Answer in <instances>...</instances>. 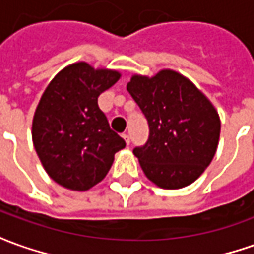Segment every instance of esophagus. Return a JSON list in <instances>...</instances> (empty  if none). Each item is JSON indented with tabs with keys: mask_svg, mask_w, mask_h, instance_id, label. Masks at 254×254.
Instances as JSON below:
<instances>
[{
	"mask_svg": "<svg viewBox=\"0 0 254 254\" xmlns=\"http://www.w3.org/2000/svg\"><path fill=\"white\" fill-rule=\"evenodd\" d=\"M122 137H123V138H124V141H126V144H127V145H130V135H128L127 132H124Z\"/></svg>",
	"mask_w": 254,
	"mask_h": 254,
	"instance_id": "esophagus-1",
	"label": "esophagus"
}]
</instances>
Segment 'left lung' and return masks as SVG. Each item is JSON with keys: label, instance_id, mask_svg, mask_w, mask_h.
Here are the masks:
<instances>
[{"label": "left lung", "instance_id": "obj_1", "mask_svg": "<svg viewBox=\"0 0 254 254\" xmlns=\"http://www.w3.org/2000/svg\"><path fill=\"white\" fill-rule=\"evenodd\" d=\"M127 90L148 122L150 135L132 152L145 177L164 190H180L206 170L218 148V112L199 89L170 69L134 74Z\"/></svg>", "mask_w": 254, "mask_h": 254}]
</instances>
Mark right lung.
Listing matches in <instances>:
<instances>
[{"instance_id": "1", "label": "right lung", "mask_w": 254, "mask_h": 254, "mask_svg": "<svg viewBox=\"0 0 254 254\" xmlns=\"http://www.w3.org/2000/svg\"><path fill=\"white\" fill-rule=\"evenodd\" d=\"M120 79L86 62L69 64L48 84L32 122V140L48 175L72 190H87L107 175L126 141L110 128L97 97Z\"/></svg>"}]
</instances>
